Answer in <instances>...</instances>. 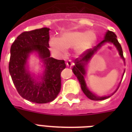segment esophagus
<instances>
[{"mask_svg":"<svg viewBox=\"0 0 132 132\" xmlns=\"http://www.w3.org/2000/svg\"><path fill=\"white\" fill-rule=\"evenodd\" d=\"M74 63L71 62V61H68V62H66V65H67V66L69 67V68H71L72 66H74Z\"/></svg>","mask_w":132,"mask_h":132,"instance_id":"esophagus-1","label":"esophagus"}]
</instances>
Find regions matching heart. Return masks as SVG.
<instances>
[{"instance_id":"b5f03b06","label":"heart","mask_w":132,"mask_h":132,"mask_svg":"<svg viewBox=\"0 0 132 132\" xmlns=\"http://www.w3.org/2000/svg\"><path fill=\"white\" fill-rule=\"evenodd\" d=\"M96 34L92 31H67L62 34L60 39L53 37L49 41L51 49L57 55H65L67 48H75L77 55H81L91 48L96 40Z\"/></svg>"}]
</instances>
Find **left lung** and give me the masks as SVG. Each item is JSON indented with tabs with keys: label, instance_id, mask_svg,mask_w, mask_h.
<instances>
[{
	"label": "left lung",
	"instance_id": "8db88e82",
	"mask_svg": "<svg viewBox=\"0 0 132 132\" xmlns=\"http://www.w3.org/2000/svg\"><path fill=\"white\" fill-rule=\"evenodd\" d=\"M117 36L116 34L112 31H108L105 36L104 40L101 41L100 43H98L96 46H95L94 47L92 48L88 49L85 53L82 54L79 56V57L77 58L76 60H75V66L72 68V71L75 75L77 77L79 84L81 85V90L84 92L86 96L88 97V98H90L91 100L94 101H101L106 99V98L110 97L112 95L114 94L116 91L113 93L112 95H109V96H96V94H93L92 92H90V90H88V88L86 86V84L85 82L84 77L86 75V69L85 67L88 63V62L91 60V58L92 57V56L94 55V54L96 53V51H98L103 44L105 43V42H111L114 45L117 47V50L119 51V55L121 56V57L124 60V57H123V50L121 48V44H119V41L117 39Z\"/></svg>",
	"mask_w": 132,
	"mask_h": 132
}]
</instances>
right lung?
<instances>
[{"instance_id":"add662e5","label":"right lung","mask_w":132,"mask_h":132,"mask_svg":"<svg viewBox=\"0 0 132 132\" xmlns=\"http://www.w3.org/2000/svg\"><path fill=\"white\" fill-rule=\"evenodd\" d=\"M49 30L46 27L24 31L11 46L9 71L18 92L31 102L46 103L53 101L61 90V72L66 68L64 60L51 57ZM37 52L45 70L41 81L37 82L26 69L29 54Z\"/></svg>"}]
</instances>
